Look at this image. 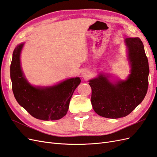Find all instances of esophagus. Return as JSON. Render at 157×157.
Instances as JSON below:
<instances>
[{"mask_svg": "<svg viewBox=\"0 0 157 157\" xmlns=\"http://www.w3.org/2000/svg\"><path fill=\"white\" fill-rule=\"evenodd\" d=\"M82 76H83V77H85V76H86V75H85L84 74H82Z\"/></svg>", "mask_w": 157, "mask_h": 157, "instance_id": "obj_1", "label": "esophagus"}]
</instances>
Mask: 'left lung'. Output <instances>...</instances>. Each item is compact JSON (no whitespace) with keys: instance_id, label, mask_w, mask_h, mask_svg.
Segmentation results:
<instances>
[{"instance_id":"left-lung-1","label":"left lung","mask_w":157,"mask_h":157,"mask_svg":"<svg viewBox=\"0 0 157 157\" xmlns=\"http://www.w3.org/2000/svg\"><path fill=\"white\" fill-rule=\"evenodd\" d=\"M131 74L125 81L112 84L107 76L90 80L91 103L98 115L109 118L124 117L145 97L149 86V67L143 42L138 37L126 38Z\"/></svg>"}]
</instances>
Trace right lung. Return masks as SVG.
Segmentation results:
<instances>
[{
	"label": "right lung",
	"instance_id": "1",
	"mask_svg": "<svg viewBox=\"0 0 157 157\" xmlns=\"http://www.w3.org/2000/svg\"><path fill=\"white\" fill-rule=\"evenodd\" d=\"M23 43L14 49L10 65L12 91L16 101L31 116L42 121L59 120L68 111L75 90L80 83L78 77L70 78L54 86L40 88L30 85L20 65Z\"/></svg>",
	"mask_w": 157,
	"mask_h": 157
}]
</instances>
